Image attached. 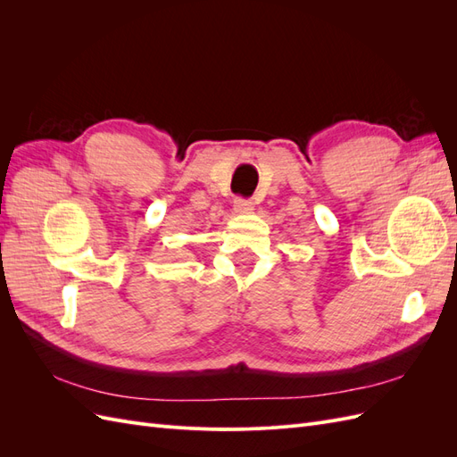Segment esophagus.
<instances>
[{"label":"esophagus","instance_id":"34e87169","mask_svg":"<svg viewBox=\"0 0 457 457\" xmlns=\"http://www.w3.org/2000/svg\"><path fill=\"white\" fill-rule=\"evenodd\" d=\"M234 212H237V213H252L253 212V202L244 200V198H237V200H234Z\"/></svg>","mask_w":457,"mask_h":457}]
</instances>
